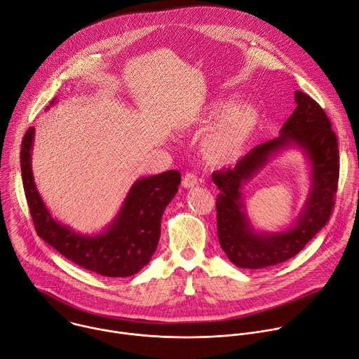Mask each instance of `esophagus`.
Segmentation results:
<instances>
[{
	"label": "esophagus",
	"instance_id": "1",
	"mask_svg": "<svg viewBox=\"0 0 359 359\" xmlns=\"http://www.w3.org/2000/svg\"><path fill=\"white\" fill-rule=\"evenodd\" d=\"M196 184H198V178H196L194 174H191V172L185 174V177H184V180H182V187H184V188H192V187H195Z\"/></svg>",
	"mask_w": 359,
	"mask_h": 359
}]
</instances>
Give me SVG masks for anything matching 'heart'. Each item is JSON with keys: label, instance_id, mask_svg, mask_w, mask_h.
I'll list each match as a JSON object with an SVG mask.
<instances>
[{"label": "heart", "instance_id": "obj_1", "mask_svg": "<svg viewBox=\"0 0 359 359\" xmlns=\"http://www.w3.org/2000/svg\"><path fill=\"white\" fill-rule=\"evenodd\" d=\"M235 99H218L209 104L208 117H217L222 112L203 141V154L213 163H224L233 158L245 147L259 123V113L250 104L235 105Z\"/></svg>", "mask_w": 359, "mask_h": 359}]
</instances>
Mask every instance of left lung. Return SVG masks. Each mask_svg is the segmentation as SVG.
<instances>
[{
    "label": "left lung",
    "mask_w": 359,
    "mask_h": 359,
    "mask_svg": "<svg viewBox=\"0 0 359 359\" xmlns=\"http://www.w3.org/2000/svg\"><path fill=\"white\" fill-rule=\"evenodd\" d=\"M297 107L284 123L280 135L250 150L235 168L212 174L221 191L217 198L218 238L229 260L242 269H264L296 256L325 226L334 208L339 177L337 135L320 104L296 90ZM296 145L312 170L309 196L295 225L281 233H257L251 226L243 202V185L281 149Z\"/></svg>",
    "instance_id": "8db88e82"
}]
</instances>
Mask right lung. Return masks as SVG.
<instances>
[{
    "instance_id": "1",
    "label": "right lung",
    "mask_w": 359,
    "mask_h": 359,
    "mask_svg": "<svg viewBox=\"0 0 359 359\" xmlns=\"http://www.w3.org/2000/svg\"><path fill=\"white\" fill-rule=\"evenodd\" d=\"M52 99L49 106H53ZM49 109V107H48ZM35 128L29 127L21 147L22 184L35 231L48 245L78 266L106 277H128L144 267L154 255L164 209L178 192L177 170L137 180L111 224L96 235H83L57 222L43 203L32 175Z\"/></svg>"
}]
</instances>
